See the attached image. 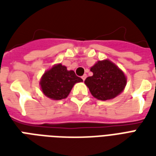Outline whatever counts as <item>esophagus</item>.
Segmentation results:
<instances>
[{"mask_svg":"<svg viewBox=\"0 0 156 156\" xmlns=\"http://www.w3.org/2000/svg\"><path fill=\"white\" fill-rule=\"evenodd\" d=\"M87 78V75H86V74H84L83 76H82V79H83V81H84L85 78Z\"/></svg>","mask_w":156,"mask_h":156,"instance_id":"1","label":"esophagus"}]
</instances>
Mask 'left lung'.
<instances>
[{
    "mask_svg": "<svg viewBox=\"0 0 156 156\" xmlns=\"http://www.w3.org/2000/svg\"><path fill=\"white\" fill-rule=\"evenodd\" d=\"M93 76L85 79L91 94L99 100H108L121 94L126 86L127 78L118 66L108 59L98 61L91 68Z\"/></svg>",
    "mask_w": 156,
    "mask_h": 156,
    "instance_id": "obj_1",
    "label": "left lung"
}]
</instances>
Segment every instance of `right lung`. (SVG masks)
Listing matches in <instances>:
<instances>
[{
	"label": "right lung",
	"instance_id": "add662e5",
	"mask_svg": "<svg viewBox=\"0 0 156 156\" xmlns=\"http://www.w3.org/2000/svg\"><path fill=\"white\" fill-rule=\"evenodd\" d=\"M82 81L83 79L73 70L68 71L65 66L59 63L45 72L39 83L45 96L53 100H60L67 98L73 85Z\"/></svg>",
	"mask_w": 156,
	"mask_h": 156
}]
</instances>
